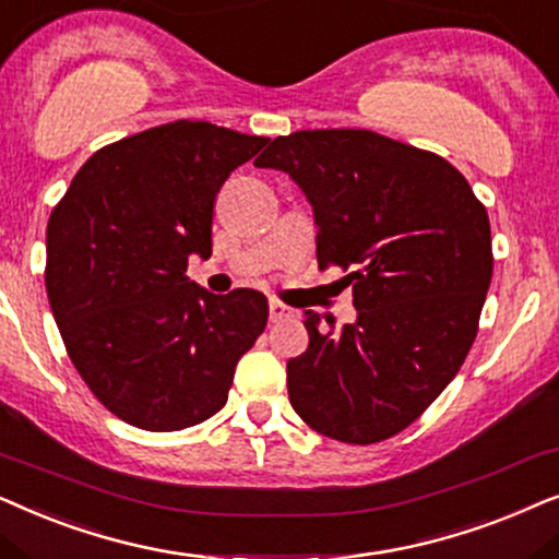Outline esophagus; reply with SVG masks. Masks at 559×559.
<instances>
[{
    "label": "esophagus",
    "mask_w": 559,
    "mask_h": 559,
    "mask_svg": "<svg viewBox=\"0 0 559 559\" xmlns=\"http://www.w3.org/2000/svg\"><path fill=\"white\" fill-rule=\"evenodd\" d=\"M267 314H271V322H281V319L292 317V309L281 301H271L267 304Z\"/></svg>",
    "instance_id": "1"
}]
</instances>
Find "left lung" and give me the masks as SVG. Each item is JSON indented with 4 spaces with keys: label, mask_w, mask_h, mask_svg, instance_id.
<instances>
[{
    "label": "left lung",
    "mask_w": 559,
    "mask_h": 559,
    "mask_svg": "<svg viewBox=\"0 0 559 559\" xmlns=\"http://www.w3.org/2000/svg\"><path fill=\"white\" fill-rule=\"evenodd\" d=\"M258 168L286 170L317 219L319 267L353 286L357 322L319 326L288 360V399L319 435H399L457 376L478 334L493 250L486 206L442 155L370 130L275 138Z\"/></svg>",
    "instance_id": "8db88e82"
}]
</instances>
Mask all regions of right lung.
Returning <instances> with one entry per match:
<instances>
[{
    "mask_svg": "<svg viewBox=\"0 0 559 559\" xmlns=\"http://www.w3.org/2000/svg\"><path fill=\"white\" fill-rule=\"evenodd\" d=\"M265 143L160 124L96 151L50 214L46 288L66 353L132 427L178 431L217 414L265 330L260 292L214 296L186 278L189 255H212L222 183Z\"/></svg>",
    "mask_w": 559,
    "mask_h": 559,
    "instance_id": "obj_1",
    "label": "right lung"
}]
</instances>
